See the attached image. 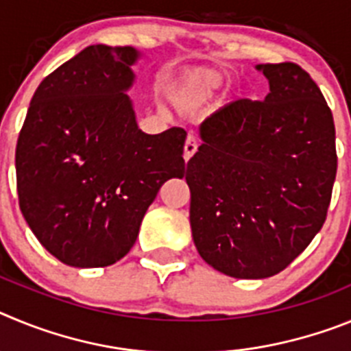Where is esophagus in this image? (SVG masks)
<instances>
[{
    "mask_svg": "<svg viewBox=\"0 0 351 351\" xmlns=\"http://www.w3.org/2000/svg\"><path fill=\"white\" fill-rule=\"evenodd\" d=\"M198 149V142L195 137H188L184 142V161L190 160L195 153H197Z\"/></svg>",
    "mask_w": 351,
    "mask_h": 351,
    "instance_id": "esophagus-1",
    "label": "esophagus"
}]
</instances>
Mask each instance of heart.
Returning a JSON list of instances; mask_svg holds the SVG:
<instances>
[{
	"label": "heart",
	"mask_w": 351,
	"mask_h": 351,
	"mask_svg": "<svg viewBox=\"0 0 351 351\" xmlns=\"http://www.w3.org/2000/svg\"><path fill=\"white\" fill-rule=\"evenodd\" d=\"M225 82L226 75L218 68H195L173 84L169 91L170 101L182 112H191L210 104Z\"/></svg>",
	"instance_id": "heart-1"
}]
</instances>
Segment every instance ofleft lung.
<instances>
[{"instance_id":"left-lung-1","label":"left lung","mask_w":351,"mask_h":351,"mask_svg":"<svg viewBox=\"0 0 351 351\" xmlns=\"http://www.w3.org/2000/svg\"><path fill=\"white\" fill-rule=\"evenodd\" d=\"M263 101L237 100L200 125L188 161L190 225L210 267L239 280L287 269L327 218L336 128L320 88L295 63L256 64Z\"/></svg>"}]
</instances>
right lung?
I'll use <instances>...</instances> for the list:
<instances>
[{"label":"right lung","mask_w":351,"mask_h":351,"mask_svg":"<svg viewBox=\"0 0 351 351\" xmlns=\"http://www.w3.org/2000/svg\"><path fill=\"white\" fill-rule=\"evenodd\" d=\"M141 52L89 45L40 82L15 149L19 206L45 250L107 267L132 250L161 184L186 172V132H142L130 96Z\"/></svg>","instance_id":"obj_1"}]
</instances>
